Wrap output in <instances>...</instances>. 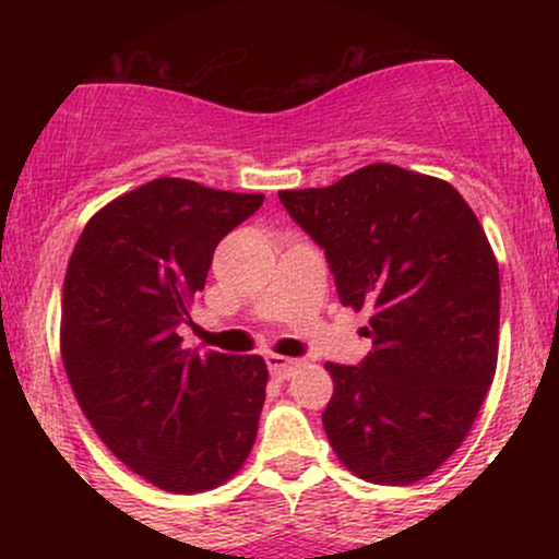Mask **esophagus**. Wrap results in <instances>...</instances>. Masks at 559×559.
<instances>
[{
  "label": "esophagus",
  "instance_id": "1",
  "mask_svg": "<svg viewBox=\"0 0 559 559\" xmlns=\"http://www.w3.org/2000/svg\"><path fill=\"white\" fill-rule=\"evenodd\" d=\"M267 368H271L273 378H278V381H286V378H292L294 370L299 368V360H292V357H281V355H271V357H267Z\"/></svg>",
  "mask_w": 559,
  "mask_h": 559
}]
</instances>
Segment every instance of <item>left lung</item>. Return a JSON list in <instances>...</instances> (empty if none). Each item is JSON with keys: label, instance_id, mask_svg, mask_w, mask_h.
<instances>
[{"label": "left lung", "instance_id": "left-lung-1", "mask_svg": "<svg viewBox=\"0 0 559 559\" xmlns=\"http://www.w3.org/2000/svg\"><path fill=\"white\" fill-rule=\"evenodd\" d=\"M278 197L325 249L342 305L373 310L362 365L325 362L333 452L370 484L431 476L497 373L499 267L476 213L452 183L389 163Z\"/></svg>", "mask_w": 559, "mask_h": 559}]
</instances>
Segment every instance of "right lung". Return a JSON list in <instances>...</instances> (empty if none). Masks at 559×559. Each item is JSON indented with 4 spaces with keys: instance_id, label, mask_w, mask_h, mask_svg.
Wrapping results in <instances>:
<instances>
[{
    "instance_id": "1",
    "label": "right lung",
    "mask_w": 559,
    "mask_h": 559,
    "mask_svg": "<svg viewBox=\"0 0 559 559\" xmlns=\"http://www.w3.org/2000/svg\"><path fill=\"white\" fill-rule=\"evenodd\" d=\"M262 194L155 178L83 228L62 286L60 352L83 415L120 463L173 493L226 484L258 439L267 365L183 349L213 252Z\"/></svg>"
}]
</instances>
